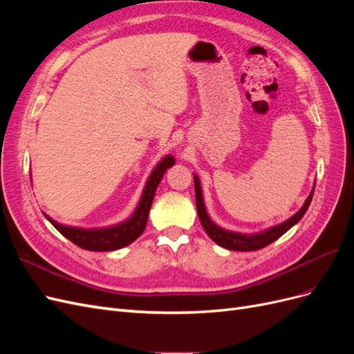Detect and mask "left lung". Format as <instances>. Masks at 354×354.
<instances>
[{
    "label": "left lung",
    "mask_w": 354,
    "mask_h": 354,
    "mask_svg": "<svg viewBox=\"0 0 354 354\" xmlns=\"http://www.w3.org/2000/svg\"><path fill=\"white\" fill-rule=\"evenodd\" d=\"M313 192L308 195L307 201L304 202V205L301 207L295 216H292L289 220H286L285 223L279 224V226H274L269 230L261 232V233H257V234H242V233H233L229 230H224L218 226L214 224L208 214L205 211V205H203V199H202V192H201V185H199V180L195 176V196H196V209H198V217L201 220L202 227L205 229V232L208 233V236L216 242L217 245L223 246V248H227V250H233V251H257V250H261L264 246L270 245L272 242H274L276 239H279L285 232H288L291 229L294 224H297L299 220L303 218V216L306 214L310 202H312L313 198Z\"/></svg>",
    "instance_id": "obj_1"
}]
</instances>
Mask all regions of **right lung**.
Here are the masks:
<instances>
[{
	"label": "right lung",
	"mask_w": 354,
	"mask_h": 354,
	"mask_svg": "<svg viewBox=\"0 0 354 354\" xmlns=\"http://www.w3.org/2000/svg\"><path fill=\"white\" fill-rule=\"evenodd\" d=\"M173 165H174L173 156H167L160 160L158 167L153 169L151 177L147 180L142 199L138 202V207L133 214V217L121 224H118V226L100 229V230H85V229L62 226V224L50 218L48 216L46 217L48 218V221L53 224V226L63 234V236L68 238L75 245H78L82 250H88V251L120 250L122 246H127L131 242H134L145 232L149 211H151L155 192L159 186V181L162 180L165 171Z\"/></svg>",
	"instance_id": "obj_1"
}]
</instances>
